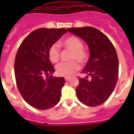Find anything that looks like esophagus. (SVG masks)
I'll return each instance as SVG.
<instances>
[{
    "label": "esophagus",
    "mask_w": 134,
    "mask_h": 134,
    "mask_svg": "<svg viewBox=\"0 0 134 134\" xmlns=\"http://www.w3.org/2000/svg\"><path fill=\"white\" fill-rule=\"evenodd\" d=\"M70 79H71L70 77H65V79L66 81H69V80H70Z\"/></svg>",
    "instance_id": "1"
}]
</instances>
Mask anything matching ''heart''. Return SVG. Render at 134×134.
Masks as SVG:
<instances>
[{
    "mask_svg": "<svg viewBox=\"0 0 134 134\" xmlns=\"http://www.w3.org/2000/svg\"><path fill=\"white\" fill-rule=\"evenodd\" d=\"M63 46L68 50L71 51L70 60H74L61 63L57 65L56 73L61 76L69 77L75 73L79 69V65L75 60L81 64H84L88 60V54L83 47V44L79 39L76 37L71 36L67 37L62 43ZM48 58L53 63H56L60 59V49L58 45L54 44L49 47L48 51Z\"/></svg>",
    "mask_w": 134,
    "mask_h": 134,
    "instance_id": "heart-1",
    "label": "heart"
}]
</instances>
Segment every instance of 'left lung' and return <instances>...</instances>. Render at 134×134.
Masks as SVG:
<instances>
[{
    "mask_svg": "<svg viewBox=\"0 0 134 134\" xmlns=\"http://www.w3.org/2000/svg\"><path fill=\"white\" fill-rule=\"evenodd\" d=\"M67 31L85 41L90 50V57L81 73L76 89L80 102L88 106L104 104L112 94L118 79V55L110 40L93 27L71 28Z\"/></svg>",
    "mask_w": 134,
    "mask_h": 134,
    "instance_id": "1",
    "label": "left lung"
}]
</instances>
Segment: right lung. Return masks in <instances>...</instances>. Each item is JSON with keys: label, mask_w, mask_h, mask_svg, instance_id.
Listing matches in <instances>:
<instances>
[{"label": "right lung", "mask_w": 134, "mask_h": 134, "mask_svg": "<svg viewBox=\"0 0 134 134\" xmlns=\"http://www.w3.org/2000/svg\"><path fill=\"white\" fill-rule=\"evenodd\" d=\"M66 32L65 28H39L28 35L18 49L14 61L16 86L24 100L33 108L46 110L60 99L65 79L51 75L55 69L48 51Z\"/></svg>", "instance_id": "add662e5"}]
</instances>
